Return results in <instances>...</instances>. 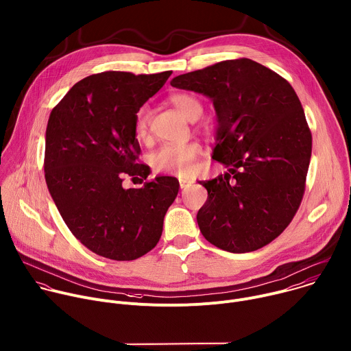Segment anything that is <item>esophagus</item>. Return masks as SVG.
<instances>
[{
	"label": "esophagus",
	"mask_w": 351,
	"mask_h": 351,
	"mask_svg": "<svg viewBox=\"0 0 351 351\" xmlns=\"http://www.w3.org/2000/svg\"><path fill=\"white\" fill-rule=\"evenodd\" d=\"M193 181H191V180H186V178H180V188L181 189H185V188H188L191 184H192Z\"/></svg>",
	"instance_id": "obj_1"
}]
</instances>
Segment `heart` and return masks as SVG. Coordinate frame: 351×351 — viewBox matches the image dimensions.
<instances>
[{"label":"heart","mask_w":351,"mask_h":351,"mask_svg":"<svg viewBox=\"0 0 351 351\" xmlns=\"http://www.w3.org/2000/svg\"><path fill=\"white\" fill-rule=\"evenodd\" d=\"M170 104L186 119L196 120L203 106L200 101L188 93H177L170 97ZM151 113L148 106H141L134 119V135L138 141H145L149 135ZM202 154V148L197 143H188L182 145H163L149 158L151 166L156 173L188 176L193 171L195 163Z\"/></svg>","instance_id":"obj_1"}]
</instances>
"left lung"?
<instances>
[{"mask_svg":"<svg viewBox=\"0 0 351 351\" xmlns=\"http://www.w3.org/2000/svg\"><path fill=\"white\" fill-rule=\"evenodd\" d=\"M170 84L212 98L217 112L213 158L228 173L199 182L208 193L196 216L202 235L231 253L268 245L299 210L311 158V131L295 90L247 58L195 70Z\"/></svg>","mask_w":351,"mask_h":351,"instance_id":"1","label":"left lung"}]
</instances>
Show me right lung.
<instances>
[{
  "instance_id": "add662e5",
  "label": "right lung",
  "mask_w": 351,
  "mask_h": 351,
  "mask_svg": "<svg viewBox=\"0 0 351 351\" xmlns=\"http://www.w3.org/2000/svg\"><path fill=\"white\" fill-rule=\"evenodd\" d=\"M173 72H102L76 83L52 109L45 131L48 191L72 234L98 256L130 261L159 242L163 219L178 193V180L156 177L123 188L125 177L147 180L138 163L136 110Z\"/></svg>"
}]
</instances>
